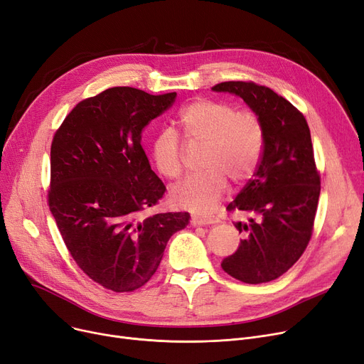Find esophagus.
<instances>
[{"mask_svg":"<svg viewBox=\"0 0 364 364\" xmlns=\"http://www.w3.org/2000/svg\"><path fill=\"white\" fill-rule=\"evenodd\" d=\"M217 218H211V217H200V215H193L191 223L193 226H210V225H215L217 223Z\"/></svg>","mask_w":364,"mask_h":364,"instance_id":"1","label":"esophagus"}]
</instances>
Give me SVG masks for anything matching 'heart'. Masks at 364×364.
Instances as JSON below:
<instances>
[{
  "instance_id": "b5f03b06",
  "label": "heart",
  "mask_w": 364,
  "mask_h": 364,
  "mask_svg": "<svg viewBox=\"0 0 364 364\" xmlns=\"http://www.w3.org/2000/svg\"><path fill=\"white\" fill-rule=\"evenodd\" d=\"M177 123L188 144H203L200 168L205 171L173 186L171 198L180 208L208 214L223 198L228 178L241 184L256 172L264 144L263 122L252 109H235L225 101L198 98L180 109ZM151 151L165 177L181 176L183 144L176 131L157 132Z\"/></svg>"
}]
</instances>
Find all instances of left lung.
<instances>
[{"instance_id":"8db88e82","label":"left lung","mask_w":364,"mask_h":364,"mask_svg":"<svg viewBox=\"0 0 364 364\" xmlns=\"http://www.w3.org/2000/svg\"><path fill=\"white\" fill-rule=\"evenodd\" d=\"M213 90L238 95L264 128L259 166L226 208L247 215L236 223L245 240L221 267L245 284L269 282L300 259L314 232L321 180L309 126L291 102L255 82H223Z\"/></svg>"}]
</instances>
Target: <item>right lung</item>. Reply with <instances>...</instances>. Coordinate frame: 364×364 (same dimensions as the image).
I'll return each instance as SVG.
<instances>
[{
  "label": "right lung",
  "instance_id": "add662e5",
  "mask_svg": "<svg viewBox=\"0 0 364 364\" xmlns=\"http://www.w3.org/2000/svg\"><path fill=\"white\" fill-rule=\"evenodd\" d=\"M177 93L112 87L78 102L55 132L47 202L71 257L95 282L131 293L154 275L188 213L146 215L166 187L141 132Z\"/></svg>",
  "mask_w": 364,
  "mask_h": 364
}]
</instances>
